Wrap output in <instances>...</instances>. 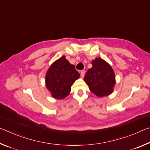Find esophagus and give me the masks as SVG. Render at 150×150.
I'll return each mask as SVG.
<instances>
[{
    "instance_id": "esophagus-1",
    "label": "esophagus",
    "mask_w": 150,
    "mask_h": 150,
    "mask_svg": "<svg viewBox=\"0 0 150 150\" xmlns=\"http://www.w3.org/2000/svg\"><path fill=\"white\" fill-rule=\"evenodd\" d=\"M80 73H81V77H82V78L84 77L85 74V71H84V70H82V71H81Z\"/></svg>"
}]
</instances>
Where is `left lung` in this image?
<instances>
[{"instance_id":"left-lung-1","label":"left lung","mask_w":150,"mask_h":150,"mask_svg":"<svg viewBox=\"0 0 150 150\" xmlns=\"http://www.w3.org/2000/svg\"><path fill=\"white\" fill-rule=\"evenodd\" d=\"M92 65L84 77L90 91L98 97L110 95L115 85V75L111 66L100 57L93 60Z\"/></svg>"}]
</instances>
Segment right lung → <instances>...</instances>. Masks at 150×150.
Segmentation results:
<instances>
[{
    "instance_id": "obj_1",
    "label": "right lung",
    "mask_w": 150,
    "mask_h": 150,
    "mask_svg": "<svg viewBox=\"0 0 150 150\" xmlns=\"http://www.w3.org/2000/svg\"><path fill=\"white\" fill-rule=\"evenodd\" d=\"M79 77L75 66L62 56L50 66L46 73L45 84L53 97L62 99L69 95L72 84Z\"/></svg>"
}]
</instances>
